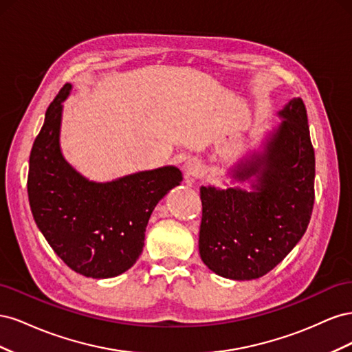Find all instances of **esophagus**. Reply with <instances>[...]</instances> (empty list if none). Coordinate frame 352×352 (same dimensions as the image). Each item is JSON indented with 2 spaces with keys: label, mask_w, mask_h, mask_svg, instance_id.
Returning a JSON list of instances; mask_svg holds the SVG:
<instances>
[{
  "label": "esophagus",
  "mask_w": 352,
  "mask_h": 352,
  "mask_svg": "<svg viewBox=\"0 0 352 352\" xmlns=\"http://www.w3.org/2000/svg\"><path fill=\"white\" fill-rule=\"evenodd\" d=\"M185 180L186 184H192L195 179H198L202 173V164L198 158H189L184 166Z\"/></svg>",
  "instance_id": "obj_1"
}]
</instances>
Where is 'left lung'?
I'll list each match as a JSON object with an SVG mask.
<instances>
[{"label": "left lung", "instance_id": "left-lung-1", "mask_svg": "<svg viewBox=\"0 0 352 352\" xmlns=\"http://www.w3.org/2000/svg\"><path fill=\"white\" fill-rule=\"evenodd\" d=\"M279 114L285 120L265 151L238 167L239 180L257 177L254 192L199 189V255L223 278H261L292 251L310 223L316 158L304 101H289Z\"/></svg>", "mask_w": 352, "mask_h": 352}]
</instances>
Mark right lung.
Here are the masks:
<instances>
[{"label":"right lung","instance_id":"obj_1","mask_svg":"<svg viewBox=\"0 0 352 352\" xmlns=\"http://www.w3.org/2000/svg\"><path fill=\"white\" fill-rule=\"evenodd\" d=\"M66 83L50 104L29 157L28 195L36 226L58 257L87 278L122 274L140 258L157 202L182 182L173 166L95 184L73 170L60 151Z\"/></svg>","mask_w":352,"mask_h":352}]
</instances>
